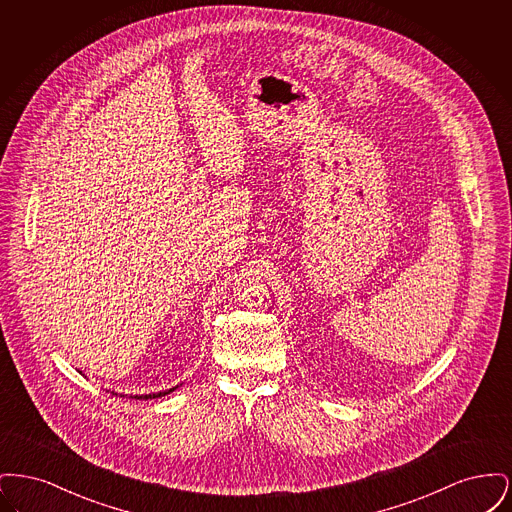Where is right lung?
I'll return each mask as SVG.
<instances>
[{"mask_svg":"<svg viewBox=\"0 0 512 512\" xmlns=\"http://www.w3.org/2000/svg\"><path fill=\"white\" fill-rule=\"evenodd\" d=\"M171 391H174V388L169 391H159V393H149V395H134V399H155V397H161V395H167V393H171Z\"/></svg>","mask_w":512,"mask_h":512,"instance_id":"1","label":"right lung"}]
</instances>
